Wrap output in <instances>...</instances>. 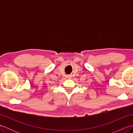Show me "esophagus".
<instances>
[{
	"label": "esophagus",
	"mask_w": 133,
	"mask_h": 133,
	"mask_svg": "<svg viewBox=\"0 0 133 133\" xmlns=\"http://www.w3.org/2000/svg\"><path fill=\"white\" fill-rule=\"evenodd\" d=\"M67 78H71V75H67Z\"/></svg>",
	"instance_id": "esophagus-1"
}]
</instances>
